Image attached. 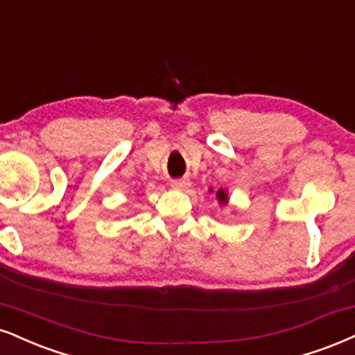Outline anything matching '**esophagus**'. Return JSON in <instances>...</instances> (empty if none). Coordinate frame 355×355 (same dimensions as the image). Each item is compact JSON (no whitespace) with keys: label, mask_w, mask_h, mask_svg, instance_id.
Returning <instances> with one entry per match:
<instances>
[{"label":"esophagus","mask_w":355,"mask_h":355,"mask_svg":"<svg viewBox=\"0 0 355 355\" xmlns=\"http://www.w3.org/2000/svg\"><path fill=\"white\" fill-rule=\"evenodd\" d=\"M170 185H172L175 190H183V189H187V187L190 185V182H187V180H172V183H170Z\"/></svg>","instance_id":"1"}]
</instances>
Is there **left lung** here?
<instances>
[{
  "instance_id": "left-lung-1",
  "label": "left lung",
  "mask_w": 355,
  "mask_h": 355,
  "mask_svg": "<svg viewBox=\"0 0 355 355\" xmlns=\"http://www.w3.org/2000/svg\"><path fill=\"white\" fill-rule=\"evenodd\" d=\"M210 191H213V189ZM216 200H218L220 205H228V200H230L228 191L223 190V189H220L218 191H216Z\"/></svg>"
}]
</instances>
